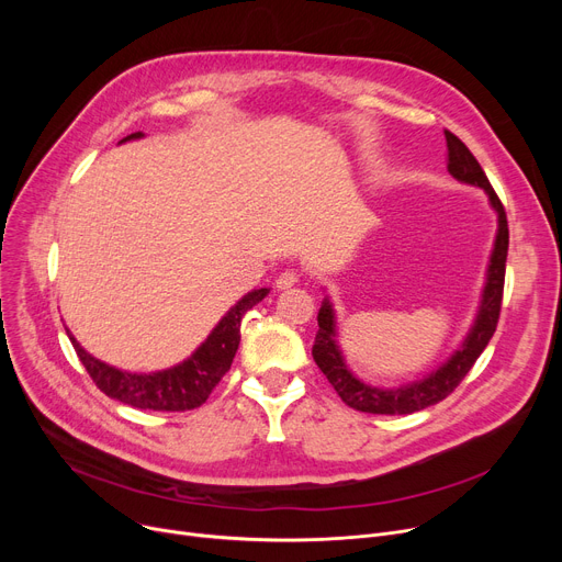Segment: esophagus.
Instances as JSON below:
<instances>
[{
	"label": "esophagus",
	"mask_w": 562,
	"mask_h": 562,
	"mask_svg": "<svg viewBox=\"0 0 562 562\" xmlns=\"http://www.w3.org/2000/svg\"><path fill=\"white\" fill-rule=\"evenodd\" d=\"M301 280V276H299V271H293V269H289V271H282L280 276H278V280H276V286L278 289H289V286H293Z\"/></svg>",
	"instance_id": "esophagus-1"
}]
</instances>
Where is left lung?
Segmentation results:
<instances>
[{
    "mask_svg": "<svg viewBox=\"0 0 562 562\" xmlns=\"http://www.w3.org/2000/svg\"><path fill=\"white\" fill-rule=\"evenodd\" d=\"M447 136V166L453 177H458L460 182L467 184H476L487 191L490 202L498 214V234H496V244L490 261V271H487V284L483 291V303L476 316L474 328L467 335L462 348L456 352V356L428 378L412 382L407 387L401 390H375L364 385L356 375H352L346 364L341 352L335 344V316L333 307L326 301L321 305L318 312V333L316 341L312 346V356L318 369L323 371L330 380V385L335 392L341 396V401L360 412H369V415H412V412H419L424 407H430L439 401H445L449 394L456 392V387L464 380V375L474 367L481 352L485 350L487 341L492 339L498 314H501V301H504V282H506V259H508V218L504 202L498 200L496 191L492 189L485 170L476 161V157L471 155L469 147L449 130H445Z\"/></svg>",
    "mask_w": 562,
    "mask_h": 562,
    "instance_id": "8db88e82",
    "label": "left lung"
}]
</instances>
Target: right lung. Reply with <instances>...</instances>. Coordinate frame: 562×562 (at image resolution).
Instances as JSON below:
<instances>
[{"label":"right lung","instance_id":"add662e5","mask_svg":"<svg viewBox=\"0 0 562 562\" xmlns=\"http://www.w3.org/2000/svg\"><path fill=\"white\" fill-rule=\"evenodd\" d=\"M140 132L130 134L127 138H138ZM123 138V140H127ZM269 289L250 291L236 303L206 337V341L193 352L189 360L159 373H127L117 371L88 352L70 337L77 358L86 367L88 375L93 378L100 392L140 409H159V412H187L200 407L210 398L212 390L218 385L221 378L229 371L236 348L241 341V321L248 310H252Z\"/></svg>","mask_w":562,"mask_h":562}]
</instances>
